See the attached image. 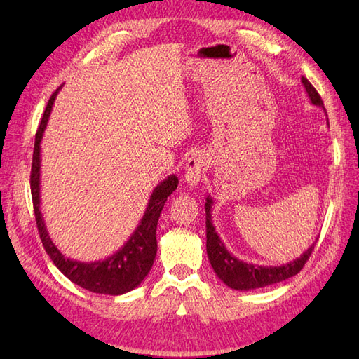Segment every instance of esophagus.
<instances>
[{"mask_svg":"<svg viewBox=\"0 0 359 359\" xmlns=\"http://www.w3.org/2000/svg\"><path fill=\"white\" fill-rule=\"evenodd\" d=\"M205 162H207V158H205L202 152H194L191 157H188L185 165V184L189 188H196L199 185Z\"/></svg>","mask_w":359,"mask_h":359,"instance_id":"1","label":"esophagus"}]
</instances>
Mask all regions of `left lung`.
<instances>
[{
  "label": "left lung",
  "instance_id": "8db88e82",
  "mask_svg": "<svg viewBox=\"0 0 359 359\" xmlns=\"http://www.w3.org/2000/svg\"><path fill=\"white\" fill-rule=\"evenodd\" d=\"M301 83L304 89H306L310 103L324 109L325 112L321 97L316 93V89L311 86V83L304 77L301 79ZM212 205H215L212 197L207 196V202H205V215H207V253L212 270H215L217 278L225 285L233 290H239V292H248V290L269 287L294 276L309 261L316 241L299 257L282 265H257L253 262L241 261L239 257H236L226 250L225 243L219 238L216 226L212 225L211 219Z\"/></svg>",
  "mask_w": 359,
  "mask_h": 359
}]
</instances>
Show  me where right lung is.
Here are the masks:
<instances>
[{
    "mask_svg": "<svg viewBox=\"0 0 359 359\" xmlns=\"http://www.w3.org/2000/svg\"><path fill=\"white\" fill-rule=\"evenodd\" d=\"M60 89L62 88H58L55 93L52 94L48 106H46L40 128H38L35 135L32 171H30V191H32V202L38 233H40L46 253L49 255L52 262L55 264L57 269L62 271L67 279L72 280L74 284L98 294H125L142 284L143 279L148 276L152 264H154V259L157 255L156 231L160 212H162L168 197H170L172 191H175V188H177L179 179L175 177L174 174H171L168 175L165 180L158 182V185L152 189L147 210H144L139 225H137L134 233L129 236V239L123 243V247L118 248L116 253L94 262H81L77 261V259L66 257L50 239L43 212L40 210L41 140L44 135V129L48 126L53 102H55Z\"/></svg>",
    "mask_w": 359,
    "mask_h": 359,
    "instance_id": "1",
    "label": "right lung"
}]
</instances>
